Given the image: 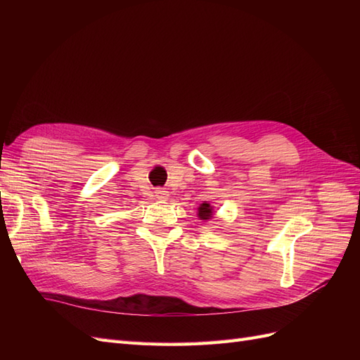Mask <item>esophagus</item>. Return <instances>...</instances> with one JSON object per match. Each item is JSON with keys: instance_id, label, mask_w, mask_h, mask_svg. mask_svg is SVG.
Returning <instances> with one entry per match:
<instances>
[{"instance_id": "obj_1", "label": "esophagus", "mask_w": 360, "mask_h": 360, "mask_svg": "<svg viewBox=\"0 0 360 360\" xmlns=\"http://www.w3.org/2000/svg\"><path fill=\"white\" fill-rule=\"evenodd\" d=\"M156 197L159 198V200H168V192L167 191H163V189H156Z\"/></svg>"}]
</instances>
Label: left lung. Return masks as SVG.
<instances>
[{
  "label": "left lung",
  "instance_id": "obj_1",
  "mask_svg": "<svg viewBox=\"0 0 360 360\" xmlns=\"http://www.w3.org/2000/svg\"><path fill=\"white\" fill-rule=\"evenodd\" d=\"M197 214H198V217L201 221H204V222H207V221H210L212 217H213V214H214V209H213V205L210 204V202H207V201H204L202 204H200V207H198V212H197Z\"/></svg>",
  "mask_w": 360,
  "mask_h": 360
}]
</instances>
